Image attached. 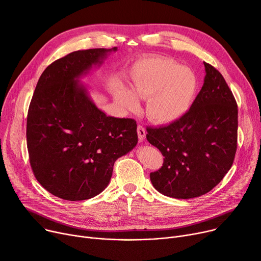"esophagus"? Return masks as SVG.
Listing matches in <instances>:
<instances>
[{
  "label": "esophagus",
  "mask_w": 261,
  "mask_h": 261,
  "mask_svg": "<svg viewBox=\"0 0 261 261\" xmlns=\"http://www.w3.org/2000/svg\"><path fill=\"white\" fill-rule=\"evenodd\" d=\"M138 134H139V140H140V142H143V141L145 140V138H146V130H145V128H144L143 126H141V125L138 126Z\"/></svg>",
  "instance_id": "obj_1"
}]
</instances>
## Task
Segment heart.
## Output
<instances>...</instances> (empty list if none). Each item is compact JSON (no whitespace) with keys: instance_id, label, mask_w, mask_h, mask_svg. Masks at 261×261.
Segmentation results:
<instances>
[{"instance_id":"obj_1","label":"heart","mask_w":261,"mask_h":261,"mask_svg":"<svg viewBox=\"0 0 261 261\" xmlns=\"http://www.w3.org/2000/svg\"><path fill=\"white\" fill-rule=\"evenodd\" d=\"M131 91L121 89L117 101L126 109L136 110L139 99H148L147 114L159 123L182 118L193 107L199 89L197 76L168 58H149L136 62L130 75Z\"/></svg>"}]
</instances>
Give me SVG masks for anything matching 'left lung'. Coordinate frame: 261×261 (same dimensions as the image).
I'll list each match as a JSON object with an SVG mask.
<instances>
[{
    "label": "left lung",
    "mask_w": 261,
    "mask_h": 261,
    "mask_svg": "<svg viewBox=\"0 0 261 261\" xmlns=\"http://www.w3.org/2000/svg\"><path fill=\"white\" fill-rule=\"evenodd\" d=\"M204 84L193 107L168 126L147 128L164 158L150 173L153 187L176 199L208 193L230 169L237 150L238 107L221 73L204 62Z\"/></svg>",
    "instance_id": "8db88e82"
}]
</instances>
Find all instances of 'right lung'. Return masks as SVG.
Returning a JSON list of instances; mask_svg holds the SVG:
<instances>
[{
    "label": "right lung",
    "instance_id": "add662e5",
    "mask_svg": "<svg viewBox=\"0 0 261 261\" xmlns=\"http://www.w3.org/2000/svg\"><path fill=\"white\" fill-rule=\"evenodd\" d=\"M116 49L68 54L49 64L36 86L26 123L30 163L37 181L63 200L100 194L115 161L138 144L136 121L107 116L78 80Z\"/></svg>",
    "mask_w": 261,
    "mask_h": 261
}]
</instances>
